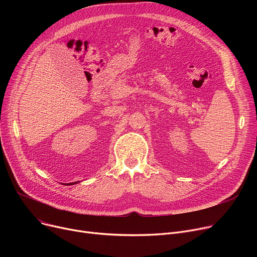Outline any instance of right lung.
Listing matches in <instances>:
<instances>
[{
  "instance_id": "1",
  "label": "right lung",
  "mask_w": 257,
  "mask_h": 257,
  "mask_svg": "<svg viewBox=\"0 0 257 257\" xmlns=\"http://www.w3.org/2000/svg\"><path fill=\"white\" fill-rule=\"evenodd\" d=\"M79 181H76V182H71V183H66L65 185H73V184H77Z\"/></svg>"
}]
</instances>
